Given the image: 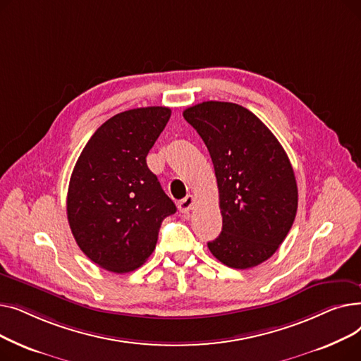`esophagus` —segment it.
Instances as JSON below:
<instances>
[{
  "instance_id": "esophagus-1",
  "label": "esophagus",
  "mask_w": 361,
  "mask_h": 361,
  "mask_svg": "<svg viewBox=\"0 0 361 361\" xmlns=\"http://www.w3.org/2000/svg\"><path fill=\"white\" fill-rule=\"evenodd\" d=\"M193 204H195V197L188 195V196H185L184 199H181V200L178 202V209H180V212L187 214L188 211L192 209Z\"/></svg>"
}]
</instances>
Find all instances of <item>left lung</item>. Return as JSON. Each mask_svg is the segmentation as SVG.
<instances>
[{
  "instance_id": "obj_1",
  "label": "left lung",
  "mask_w": 361,
  "mask_h": 361,
  "mask_svg": "<svg viewBox=\"0 0 361 361\" xmlns=\"http://www.w3.org/2000/svg\"><path fill=\"white\" fill-rule=\"evenodd\" d=\"M183 116L209 150L218 181L222 233L207 247L230 268L257 267L278 250L297 214L298 190L286 150L241 105L207 101Z\"/></svg>"
}]
</instances>
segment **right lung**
<instances>
[{
    "label": "right lung",
    "instance_id": "obj_1",
    "mask_svg": "<svg viewBox=\"0 0 361 361\" xmlns=\"http://www.w3.org/2000/svg\"><path fill=\"white\" fill-rule=\"evenodd\" d=\"M169 117L166 106L117 114L93 133L74 165L70 228L80 250L109 272L142 267L155 250L162 221L177 211L146 164Z\"/></svg>",
    "mask_w": 361,
    "mask_h": 361
}]
</instances>
